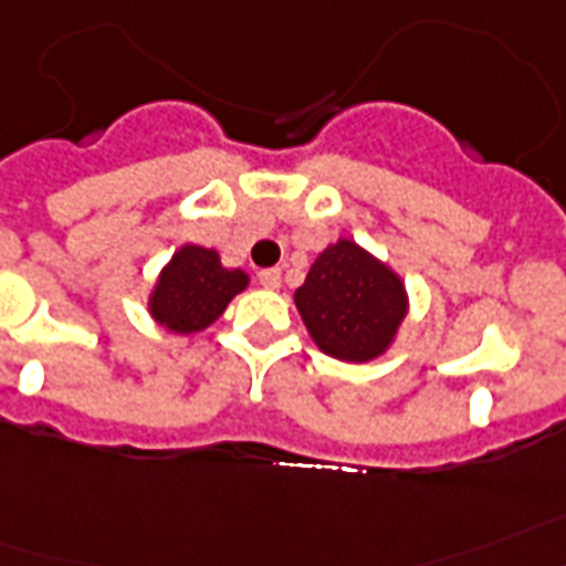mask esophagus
<instances>
[{"mask_svg":"<svg viewBox=\"0 0 566 566\" xmlns=\"http://www.w3.org/2000/svg\"><path fill=\"white\" fill-rule=\"evenodd\" d=\"M256 277H260L265 289H280V269H263Z\"/></svg>","mask_w":566,"mask_h":566,"instance_id":"obj_1","label":"esophagus"}]
</instances>
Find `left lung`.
Returning <instances> with one entry per match:
<instances>
[{"instance_id": "1", "label": "left lung", "mask_w": 566, "mask_h": 566, "mask_svg": "<svg viewBox=\"0 0 566 566\" xmlns=\"http://www.w3.org/2000/svg\"><path fill=\"white\" fill-rule=\"evenodd\" d=\"M294 306L326 356L364 364L394 344L408 315V292L390 265L358 242L338 240L317 254Z\"/></svg>"}]
</instances>
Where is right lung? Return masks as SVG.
<instances>
[{"instance_id":"right-lung-1","label":"right lung","mask_w":566,"mask_h":566,"mask_svg":"<svg viewBox=\"0 0 566 566\" xmlns=\"http://www.w3.org/2000/svg\"><path fill=\"white\" fill-rule=\"evenodd\" d=\"M245 286L249 274L226 269L213 249L181 245L158 274L149 294V315L170 333H202Z\"/></svg>"}]
</instances>
